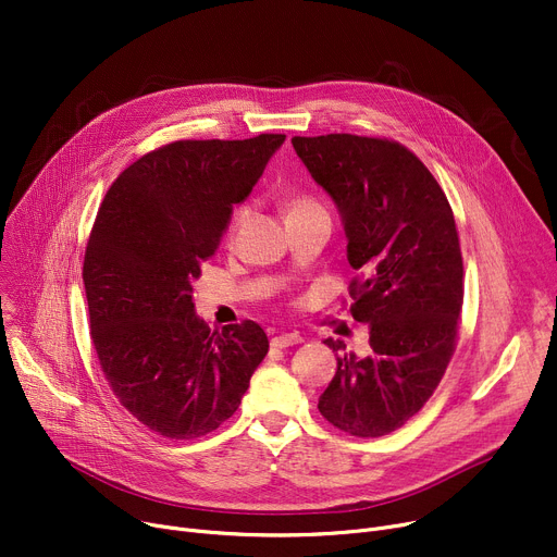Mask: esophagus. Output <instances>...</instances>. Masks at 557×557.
Masks as SVG:
<instances>
[{"label":"esophagus","instance_id":"obj_1","mask_svg":"<svg viewBox=\"0 0 557 557\" xmlns=\"http://www.w3.org/2000/svg\"><path fill=\"white\" fill-rule=\"evenodd\" d=\"M298 343H302V336L298 334V332H290V334H277V336H273L271 338V345L273 347H290V345H298Z\"/></svg>","mask_w":557,"mask_h":557}]
</instances>
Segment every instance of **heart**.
<instances>
[{
    "label": "heart",
    "mask_w": 557,
    "mask_h": 557,
    "mask_svg": "<svg viewBox=\"0 0 557 557\" xmlns=\"http://www.w3.org/2000/svg\"><path fill=\"white\" fill-rule=\"evenodd\" d=\"M307 210H323V208H320V205L313 198H309V196H298V198L290 200L286 214H290V212H307Z\"/></svg>",
    "instance_id": "obj_1"
}]
</instances>
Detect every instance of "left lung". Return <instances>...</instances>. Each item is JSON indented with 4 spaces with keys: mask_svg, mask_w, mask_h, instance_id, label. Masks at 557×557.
Wrapping results in <instances>:
<instances>
[{
    "mask_svg": "<svg viewBox=\"0 0 557 557\" xmlns=\"http://www.w3.org/2000/svg\"><path fill=\"white\" fill-rule=\"evenodd\" d=\"M290 144L336 205L349 267L366 273L349 284V311L368 325L370 352L323 341L338 368L318 411L349 435H388L426 404L454 355L462 307L454 212L431 171L397 141L341 133Z\"/></svg>",
    "mask_w": 557,
    "mask_h": 557,
    "instance_id": "1",
    "label": "left lung"
}]
</instances>
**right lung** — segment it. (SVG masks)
<instances>
[{
  "instance_id": "obj_1",
  "label": "right lung",
  "mask_w": 557,
  "mask_h": 557,
  "mask_svg": "<svg viewBox=\"0 0 557 557\" xmlns=\"http://www.w3.org/2000/svg\"><path fill=\"white\" fill-rule=\"evenodd\" d=\"M284 139L166 144L124 169L99 208L83 261L97 357L126 411L171 441L232 418L269 352L252 320L210 332L191 284Z\"/></svg>"
}]
</instances>
